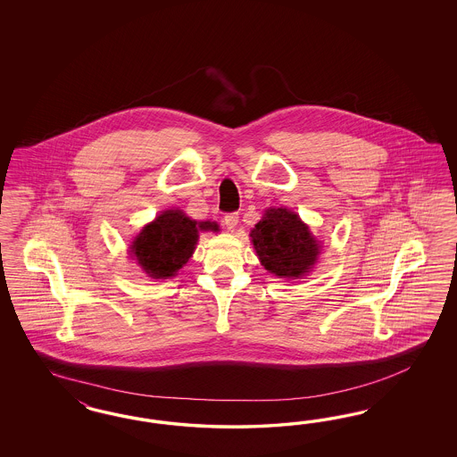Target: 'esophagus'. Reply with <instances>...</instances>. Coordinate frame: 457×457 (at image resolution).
Listing matches in <instances>:
<instances>
[{"label": "esophagus", "mask_w": 457, "mask_h": 457, "mask_svg": "<svg viewBox=\"0 0 457 457\" xmlns=\"http://www.w3.org/2000/svg\"><path fill=\"white\" fill-rule=\"evenodd\" d=\"M237 222H239V216H237V212H229V214H226V216H224V224H226V228H228L229 231H235Z\"/></svg>", "instance_id": "1"}]
</instances>
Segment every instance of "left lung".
I'll list each match as a JSON object with an SVG mask.
<instances>
[{
    "label": "left lung",
    "instance_id": "8db88e82",
    "mask_svg": "<svg viewBox=\"0 0 457 457\" xmlns=\"http://www.w3.org/2000/svg\"><path fill=\"white\" fill-rule=\"evenodd\" d=\"M249 236L264 270L275 277L296 279L317 263L320 243L290 209H268Z\"/></svg>",
    "mask_w": 457,
    "mask_h": 457
}]
</instances>
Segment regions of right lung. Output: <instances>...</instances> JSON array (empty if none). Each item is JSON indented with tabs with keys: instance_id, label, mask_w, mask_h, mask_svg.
Instances as JSON below:
<instances>
[{
	"instance_id": "obj_1",
	"label": "right lung",
	"mask_w": 457,
	"mask_h": 457,
	"mask_svg": "<svg viewBox=\"0 0 457 457\" xmlns=\"http://www.w3.org/2000/svg\"><path fill=\"white\" fill-rule=\"evenodd\" d=\"M199 231H220V226L194 221L180 209H167L142 228L130 245V254L154 279L176 277L193 256Z\"/></svg>"
}]
</instances>
